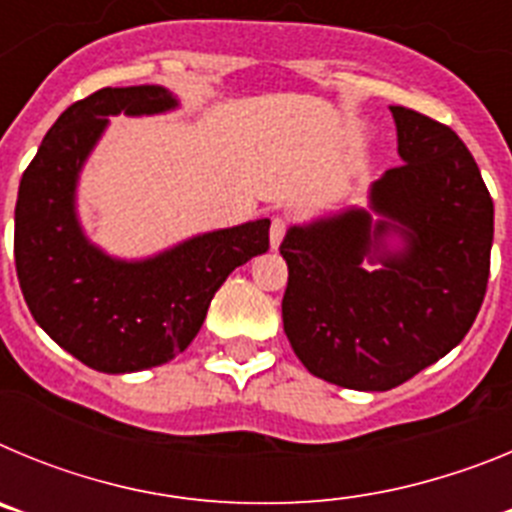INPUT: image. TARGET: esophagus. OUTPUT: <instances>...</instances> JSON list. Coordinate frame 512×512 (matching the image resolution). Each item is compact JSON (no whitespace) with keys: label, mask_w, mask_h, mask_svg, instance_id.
Returning <instances> with one entry per match:
<instances>
[{"label":"esophagus","mask_w":512,"mask_h":512,"mask_svg":"<svg viewBox=\"0 0 512 512\" xmlns=\"http://www.w3.org/2000/svg\"><path fill=\"white\" fill-rule=\"evenodd\" d=\"M284 233H287V220H284V217H274V220H271V228H269L271 248H279Z\"/></svg>","instance_id":"esophagus-1"}]
</instances>
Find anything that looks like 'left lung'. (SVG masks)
<instances>
[{
    "instance_id": "8db88e82",
    "label": "left lung",
    "mask_w": 512,
    "mask_h": 512,
    "mask_svg": "<svg viewBox=\"0 0 512 512\" xmlns=\"http://www.w3.org/2000/svg\"><path fill=\"white\" fill-rule=\"evenodd\" d=\"M390 110L402 166L372 184L369 210L292 225L279 246L297 359L361 392L392 390L459 346L485 300L495 233L492 197L459 135L408 107ZM392 234L400 249L386 246ZM364 258L380 269L366 272Z\"/></svg>"
}]
</instances>
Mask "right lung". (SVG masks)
I'll return each mask as SVG.
<instances>
[{"instance_id": "1", "label": "right lung", "mask_w": 512, "mask_h": 512, "mask_svg": "<svg viewBox=\"0 0 512 512\" xmlns=\"http://www.w3.org/2000/svg\"><path fill=\"white\" fill-rule=\"evenodd\" d=\"M174 107V94L153 84L79 99L45 133L17 192L15 266L27 307L63 351L104 374L182 354L230 271L269 251V220L194 235L143 261L112 259L89 243L76 217V182L107 117Z\"/></svg>"}]
</instances>
